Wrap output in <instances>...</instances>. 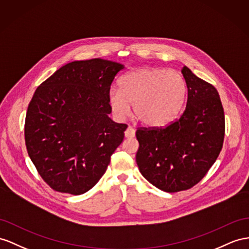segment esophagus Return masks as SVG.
I'll return each instance as SVG.
<instances>
[{"mask_svg": "<svg viewBox=\"0 0 249 249\" xmlns=\"http://www.w3.org/2000/svg\"><path fill=\"white\" fill-rule=\"evenodd\" d=\"M135 136H136L135 128H133V127H131V126L127 127V129L125 130V137L126 138H133Z\"/></svg>", "mask_w": 249, "mask_h": 249, "instance_id": "esophagus-1", "label": "esophagus"}]
</instances>
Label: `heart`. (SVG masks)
I'll return each mask as SVG.
<instances>
[{
  "instance_id": "obj_1",
  "label": "heart",
  "mask_w": 249,
  "mask_h": 249,
  "mask_svg": "<svg viewBox=\"0 0 249 249\" xmlns=\"http://www.w3.org/2000/svg\"><path fill=\"white\" fill-rule=\"evenodd\" d=\"M119 88H110L108 102L114 117L129 116L133 104L135 116L147 126L167 125L177 118L186 98L187 87L183 76L174 70L140 68L126 73Z\"/></svg>"
}]
</instances>
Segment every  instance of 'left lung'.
Masks as SVG:
<instances>
[{"label": "left lung", "mask_w": 249, "mask_h": 249, "mask_svg": "<svg viewBox=\"0 0 249 249\" xmlns=\"http://www.w3.org/2000/svg\"><path fill=\"white\" fill-rule=\"evenodd\" d=\"M187 103L182 116L166 127L136 132L140 173L166 193L199 183L219 157L225 135L224 109L216 89L184 66Z\"/></svg>", "instance_id": "obj_1"}]
</instances>
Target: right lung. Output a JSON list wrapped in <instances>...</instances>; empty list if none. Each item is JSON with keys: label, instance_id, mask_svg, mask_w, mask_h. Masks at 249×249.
Wrapping results in <instances>:
<instances>
[{"label": "right lung", "instance_id": "right-lung-1", "mask_svg": "<svg viewBox=\"0 0 249 249\" xmlns=\"http://www.w3.org/2000/svg\"><path fill=\"white\" fill-rule=\"evenodd\" d=\"M123 68L99 58L74 61L36 88L25 119V143L53 190L82 195L105 174L127 128L108 117V92Z\"/></svg>", "mask_w": 249, "mask_h": 249}]
</instances>
